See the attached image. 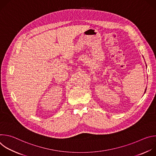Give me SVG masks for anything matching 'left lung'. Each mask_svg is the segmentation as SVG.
Returning a JSON list of instances; mask_svg holds the SVG:
<instances>
[{"mask_svg":"<svg viewBox=\"0 0 156 156\" xmlns=\"http://www.w3.org/2000/svg\"><path fill=\"white\" fill-rule=\"evenodd\" d=\"M145 92H146V91H145Z\"/></svg>","mask_w":156,"mask_h":156,"instance_id":"8db88e82","label":"left lung"}]
</instances>
